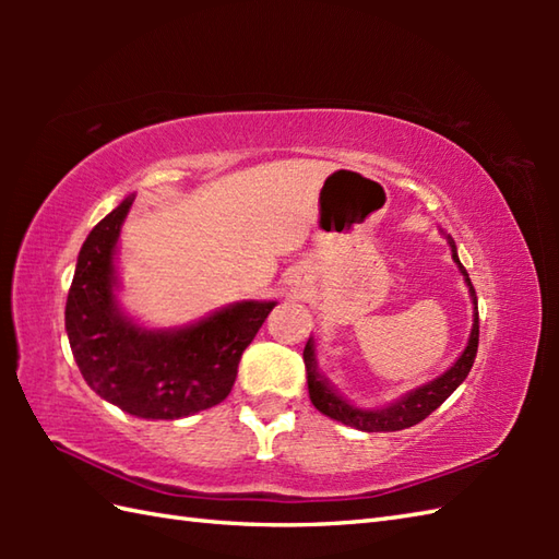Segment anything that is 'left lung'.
<instances>
[{
  "label": "left lung",
  "mask_w": 559,
  "mask_h": 559,
  "mask_svg": "<svg viewBox=\"0 0 559 559\" xmlns=\"http://www.w3.org/2000/svg\"><path fill=\"white\" fill-rule=\"evenodd\" d=\"M449 247H451V257L459 264V271L463 281H466L468 293H471V300H473V329H471V338H468V346L463 348V353L459 355V360L449 367V370L432 379V382H427L418 389L408 391L406 396L396 399L394 403H389L384 408H358L353 406L350 401L343 399L338 391L326 382L324 374H319L317 370V358H314V341L310 338L305 346V367H307V389H310V399L314 403V408L319 413L329 415V418H334L343 425H350L355 430H362V432H396V430H406V427L418 425L420 420H425L427 415L432 411H437L442 403L454 394L456 386L463 382V379L468 377L473 360H476V353H478V334H480V326H478V298H476V288H473V283L468 278V271L461 266L459 254H456V245L451 237H447Z\"/></svg>",
  "instance_id": "obj_1"
}]
</instances>
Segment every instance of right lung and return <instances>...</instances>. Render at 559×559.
Returning a JSON list of instances; mask_svg holds the SVG:
<instances>
[{
    "instance_id": "right-lung-1",
    "label": "right lung",
    "mask_w": 559,
    "mask_h": 559,
    "mask_svg": "<svg viewBox=\"0 0 559 559\" xmlns=\"http://www.w3.org/2000/svg\"><path fill=\"white\" fill-rule=\"evenodd\" d=\"M127 197L83 242L67 298V336L86 384L146 420H177L230 394L237 365L276 302L245 300L197 324L144 329L117 305V237L132 209Z\"/></svg>"
}]
</instances>
